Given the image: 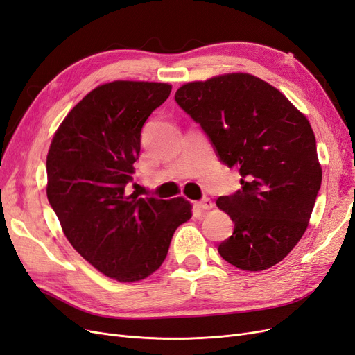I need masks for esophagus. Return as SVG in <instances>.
Instances as JSON below:
<instances>
[{
    "mask_svg": "<svg viewBox=\"0 0 355 355\" xmlns=\"http://www.w3.org/2000/svg\"><path fill=\"white\" fill-rule=\"evenodd\" d=\"M197 206L202 210H210L213 207V201L210 198H202L201 201L197 202Z\"/></svg>",
    "mask_w": 355,
    "mask_h": 355,
    "instance_id": "obj_1",
    "label": "esophagus"
}]
</instances>
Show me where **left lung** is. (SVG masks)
<instances>
[{"mask_svg":"<svg viewBox=\"0 0 355 355\" xmlns=\"http://www.w3.org/2000/svg\"><path fill=\"white\" fill-rule=\"evenodd\" d=\"M175 101L222 163L240 171L241 189L216 200L234 222L219 254L244 271L283 261L306 231L321 187L306 116L271 84L243 72L184 84Z\"/></svg>","mask_w":355,"mask_h":355,"instance_id":"left-lung-1","label":"left lung"}]
</instances>
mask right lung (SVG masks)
Returning a JSON list of instances; mask_svg holds the SVG:
<instances>
[{
    "instance_id": "obj_1",
    "label": "right lung",
    "mask_w": 355,
    "mask_h": 355,
    "mask_svg": "<svg viewBox=\"0 0 355 355\" xmlns=\"http://www.w3.org/2000/svg\"><path fill=\"white\" fill-rule=\"evenodd\" d=\"M171 92L166 83L112 81L73 106L47 154V198L68 241L85 261L121 283L144 280L164 262L191 204L128 196L141 132Z\"/></svg>"
}]
</instances>
